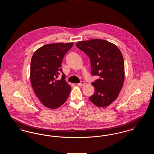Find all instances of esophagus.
<instances>
[{"instance_id": "obj_1", "label": "esophagus", "mask_w": 154, "mask_h": 154, "mask_svg": "<svg viewBox=\"0 0 154 154\" xmlns=\"http://www.w3.org/2000/svg\"><path fill=\"white\" fill-rule=\"evenodd\" d=\"M85 84V81H81L80 83H79V84H77L78 86H80V87H83V86H84Z\"/></svg>"}]
</instances>
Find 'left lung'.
<instances>
[{
  "mask_svg": "<svg viewBox=\"0 0 154 154\" xmlns=\"http://www.w3.org/2000/svg\"><path fill=\"white\" fill-rule=\"evenodd\" d=\"M76 46L91 59V73L99 76L92 82L95 92L89 100L99 107H105L116 100L125 80L124 61L117 46L102 39L80 41Z\"/></svg>",
  "mask_w": 154,
  "mask_h": 154,
  "instance_id": "8db88e82",
  "label": "left lung"
}]
</instances>
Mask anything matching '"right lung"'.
<instances>
[{
    "instance_id": "1",
    "label": "right lung",
    "mask_w": 154,
    "mask_h": 154,
    "mask_svg": "<svg viewBox=\"0 0 154 154\" xmlns=\"http://www.w3.org/2000/svg\"><path fill=\"white\" fill-rule=\"evenodd\" d=\"M74 43H57L44 45L34 52L30 63V79L33 89L44 106L55 109L67 99L70 85L60 68L66 52ZM60 72L62 79H57Z\"/></svg>"
}]
</instances>
